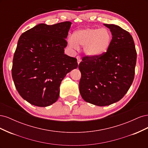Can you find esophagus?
<instances>
[{
  "mask_svg": "<svg viewBox=\"0 0 148 148\" xmlns=\"http://www.w3.org/2000/svg\"><path fill=\"white\" fill-rule=\"evenodd\" d=\"M77 60H78V64H79L80 63V62L82 61V60H81V57H80L79 56H77Z\"/></svg>",
  "mask_w": 148,
  "mask_h": 148,
  "instance_id": "34e87169",
  "label": "esophagus"
}]
</instances>
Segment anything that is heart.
<instances>
[{
    "label": "heart",
    "instance_id": "b5f03b06",
    "mask_svg": "<svg viewBox=\"0 0 148 148\" xmlns=\"http://www.w3.org/2000/svg\"><path fill=\"white\" fill-rule=\"evenodd\" d=\"M112 34L107 28H86L76 31L68 39L70 48L77 49L84 47V52L89 57H96L104 54L109 49Z\"/></svg>",
    "mask_w": 148,
    "mask_h": 148
}]
</instances>
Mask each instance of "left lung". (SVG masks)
<instances>
[{"mask_svg": "<svg viewBox=\"0 0 148 148\" xmlns=\"http://www.w3.org/2000/svg\"><path fill=\"white\" fill-rule=\"evenodd\" d=\"M104 25L112 34L109 49L100 56H84L78 66L81 96L86 102L98 106L110 105L125 95L134 79L137 57L129 32L117 25Z\"/></svg>", "mask_w": 148, "mask_h": 148, "instance_id": "8db88e82", "label": "left lung"}]
</instances>
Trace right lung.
<instances>
[{
    "label": "right lung",
    "mask_w": 148,
    "mask_h": 148,
    "mask_svg": "<svg viewBox=\"0 0 148 148\" xmlns=\"http://www.w3.org/2000/svg\"><path fill=\"white\" fill-rule=\"evenodd\" d=\"M71 24L41 23L20 36L12 75L19 95L31 104L46 107L56 102L62 79L78 67L77 59L64 53Z\"/></svg>",
    "instance_id": "1"
}]
</instances>
